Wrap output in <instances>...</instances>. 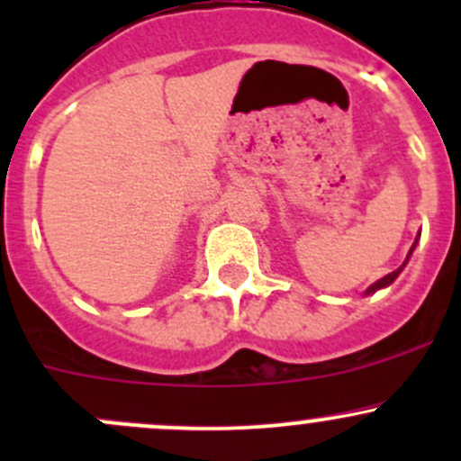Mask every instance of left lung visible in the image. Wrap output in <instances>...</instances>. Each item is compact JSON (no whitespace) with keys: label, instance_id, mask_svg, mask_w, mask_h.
Listing matches in <instances>:
<instances>
[{"label":"left lung","instance_id":"left-lung-1","mask_svg":"<svg viewBox=\"0 0 461 461\" xmlns=\"http://www.w3.org/2000/svg\"><path fill=\"white\" fill-rule=\"evenodd\" d=\"M412 249H415V245H412ZM412 249H411V252H412ZM411 252H408V257H411ZM403 265H406V263H403ZM403 265H402V267H399V269H394V272L385 274V276L379 278V281H376V283H373V285H370L368 290H366V294H370V292H376V290H381V287L390 285V283H393L394 278L399 276V272H402V269H403Z\"/></svg>","mask_w":461,"mask_h":461}]
</instances>
